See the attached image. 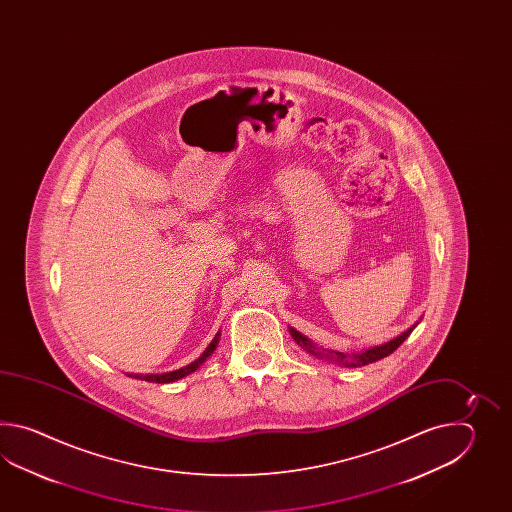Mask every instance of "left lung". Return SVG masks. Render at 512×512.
<instances>
[{
    "label": "left lung",
    "instance_id": "8db88e82",
    "mask_svg": "<svg viewBox=\"0 0 512 512\" xmlns=\"http://www.w3.org/2000/svg\"><path fill=\"white\" fill-rule=\"evenodd\" d=\"M414 327H410L408 331H404L403 335H399V337L393 338V340L386 342V344H382V346L366 349V351L357 353V355H353V357H348V355H344V353H338V351H327V349H324V351H327V353H324V355H326V357H331V359H337L338 362H342V364H346V366H351V368H357V366H366V364H371V362H375V360L384 359V357H388L390 353H393L395 349L399 348V346L403 344L404 340L408 338V335L414 331ZM291 335H293L294 340H296L300 346H304L307 351H311V353H315V355H322L320 351H316L318 348L313 346V342H311L309 338H305L302 333H298L296 329H291Z\"/></svg>",
    "mask_w": 512,
    "mask_h": 512
}]
</instances>
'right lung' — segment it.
<instances>
[{
  "mask_svg": "<svg viewBox=\"0 0 512 512\" xmlns=\"http://www.w3.org/2000/svg\"><path fill=\"white\" fill-rule=\"evenodd\" d=\"M219 342V333L214 337V340L208 344V348L203 351V355L199 357V359L194 360L192 364H188L185 368H181V370L170 371V373H163V375H133V379H141V381L148 382H159V384H164V382H174L177 379H183L186 375H190L192 371H196L205 360L214 353V349L218 346Z\"/></svg>",
  "mask_w": 512,
  "mask_h": 512,
  "instance_id": "add662e5",
  "label": "right lung"
}]
</instances>
